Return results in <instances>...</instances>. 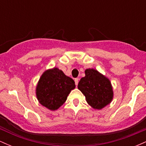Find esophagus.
<instances>
[{"instance_id":"esophagus-1","label":"esophagus","mask_w":146,"mask_h":146,"mask_svg":"<svg viewBox=\"0 0 146 146\" xmlns=\"http://www.w3.org/2000/svg\"><path fill=\"white\" fill-rule=\"evenodd\" d=\"M78 82H79V79L78 78H75V85H76V86H78Z\"/></svg>"}]
</instances>
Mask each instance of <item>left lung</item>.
<instances>
[{
	"label": "left lung",
	"instance_id": "obj_1",
	"mask_svg": "<svg viewBox=\"0 0 146 146\" xmlns=\"http://www.w3.org/2000/svg\"><path fill=\"white\" fill-rule=\"evenodd\" d=\"M84 72L85 76L78 83V89L85 96L88 105L95 110H101L113 101L111 82L94 68H87Z\"/></svg>",
	"mask_w": 146,
	"mask_h": 146
}]
</instances>
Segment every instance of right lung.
Returning a JSON list of instances; mask_svg holds the SVG:
<instances>
[{
  "instance_id": "right-lung-1",
  "label": "right lung",
  "mask_w": 146,
  "mask_h": 146,
  "mask_svg": "<svg viewBox=\"0 0 146 146\" xmlns=\"http://www.w3.org/2000/svg\"><path fill=\"white\" fill-rule=\"evenodd\" d=\"M75 88L73 79L62 70L54 67L43 72L36 88L37 100L42 106L54 111L62 106Z\"/></svg>"
}]
</instances>
